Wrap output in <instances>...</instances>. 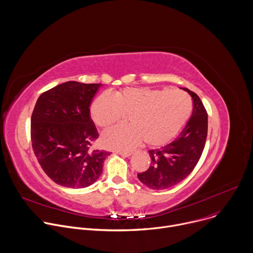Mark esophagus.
I'll use <instances>...</instances> for the list:
<instances>
[{"mask_svg": "<svg viewBox=\"0 0 253 253\" xmlns=\"http://www.w3.org/2000/svg\"><path fill=\"white\" fill-rule=\"evenodd\" d=\"M117 153L124 157H129L132 154V151H117Z\"/></svg>", "mask_w": 253, "mask_h": 253, "instance_id": "34e87169", "label": "esophagus"}]
</instances>
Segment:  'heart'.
I'll use <instances>...</instances> for the list:
<instances>
[{
  "instance_id": "heart-1",
  "label": "heart",
  "mask_w": 253,
  "mask_h": 253,
  "mask_svg": "<svg viewBox=\"0 0 253 253\" xmlns=\"http://www.w3.org/2000/svg\"><path fill=\"white\" fill-rule=\"evenodd\" d=\"M191 99L181 90L125 88L113 96L101 94L91 106L94 123L108 129L129 115L128 126H119L105 133L104 145L128 149L143 140L148 146L169 142L185 124L191 113Z\"/></svg>"
}]
</instances>
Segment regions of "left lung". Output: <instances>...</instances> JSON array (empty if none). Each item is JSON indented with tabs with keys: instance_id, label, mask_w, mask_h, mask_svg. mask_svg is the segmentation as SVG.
<instances>
[{
	"instance_id": "left-lung-1",
	"label": "left lung",
	"mask_w": 253,
	"mask_h": 253,
	"mask_svg": "<svg viewBox=\"0 0 253 253\" xmlns=\"http://www.w3.org/2000/svg\"><path fill=\"white\" fill-rule=\"evenodd\" d=\"M193 100V112L185 128L171 143L149 150L151 164L138 173L140 181L152 189H166L181 182L198 163L207 138L208 116L197 94L187 88Z\"/></svg>"
}]
</instances>
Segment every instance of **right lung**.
I'll list each match as a JSON object with an SVG mask.
<instances>
[{
  "instance_id": "add662e5",
  "label": "right lung",
  "mask_w": 253,
  "mask_h": 253,
  "mask_svg": "<svg viewBox=\"0 0 253 253\" xmlns=\"http://www.w3.org/2000/svg\"><path fill=\"white\" fill-rule=\"evenodd\" d=\"M100 84L69 81L41 94L31 117L34 153L61 186L84 188L100 177L111 152L95 149L99 134L89 106Z\"/></svg>"
}]
</instances>
